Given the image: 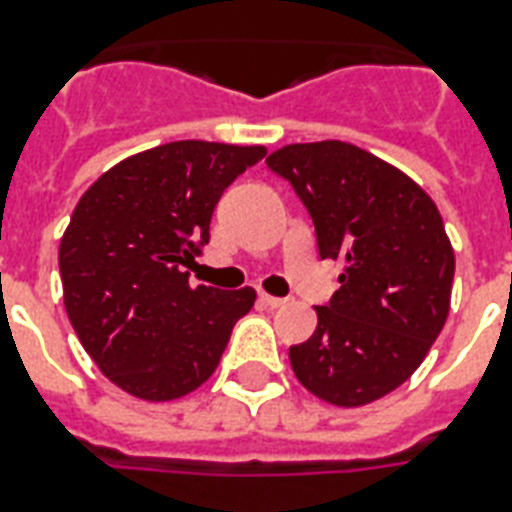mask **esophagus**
Masks as SVG:
<instances>
[{
  "label": "esophagus",
  "instance_id": "obj_1",
  "mask_svg": "<svg viewBox=\"0 0 512 512\" xmlns=\"http://www.w3.org/2000/svg\"><path fill=\"white\" fill-rule=\"evenodd\" d=\"M260 303L268 305V308H281V305H287L289 300L287 297H273V295H265L263 292V295H260Z\"/></svg>",
  "mask_w": 512,
  "mask_h": 512
}]
</instances>
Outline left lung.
<instances>
[{
    "label": "left lung",
    "mask_w": 512,
    "mask_h": 512,
    "mask_svg": "<svg viewBox=\"0 0 512 512\" xmlns=\"http://www.w3.org/2000/svg\"><path fill=\"white\" fill-rule=\"evenodd\" d=\"M316 225L319 255L342 268L316 332L289 348L295 377L335 406L388 396L428 356L452 303L454 249L412 177L342 140L292 143L268 159Z\"/></svg>",
    "instance_id": "obj_1"
}]
</instances>
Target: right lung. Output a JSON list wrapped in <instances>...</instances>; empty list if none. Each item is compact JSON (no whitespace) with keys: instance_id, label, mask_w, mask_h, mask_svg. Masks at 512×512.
Segmentation results:
<instances>
[{"instance_id":"1","label":"right lung","mask_w":512,"mask_h":512,"mask_svg":"<svg viewBox=\"0 0 512 512\" xmlns=\"http://www.w3.org/2000/svg\"><path fill=\"white\" fill-rule=\"evenodd\" d=\"M265 146L177 140L148 148L82 193L60 239L63 303L76 337L116 388L172 401L212 377L255 289L188 284L180 265L209 241L223 191Z\"/></svg>"}]
</instances>
